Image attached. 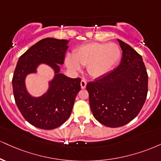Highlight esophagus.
I'll return each instance as SVG.
<instances>
[{
  "label": "esophagus",
  "instance_id": "1",
  "mask_svg": "<svg viewBox=\"0 0 161 161\" xmlns=\"http://www.w3.org/2000/svg\"><path fill=\"white\" fill-rule=\"evenodd\" d=\"M80 85H81V88H82V89L86 88V85H87L86 80H85V79H82V81H81V82H80Z\"/></svg>",
  "mask_w": 161,
  "mask_h": 161
}]
</instances>
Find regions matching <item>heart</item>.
<instances>
[{
	"mask_svg": "<svg viewBox=\"0 0 161 161\" xmlns=\"http://www.w3.org/2000/svg\"><path fill=\"white\" fill-rule=\"evenodd\" d=\"M121 57L117 44L91 42L80 46L68 55L66 63L69 69L79 71L81 66H88V73L93 77H100L109 72Z\"/></svg>",
	"mask_w": 161,
	"mask_h": 161,
	"instance_id": "obj_1",
	"label": "heart"
}]
</instances>
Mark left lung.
I'll return each mask as SVG.
<instances>
[{
  "mask_svg": "<svg viewBox=\"0 0 161 161\" xmlns=\"http://www.w3.org/2000/svg\"><path fill=\"white\" fill-rule=\"evenodd\" d=\"M122 58L117 68L87 84L93 115L102 125L119 127L136 118L148 93V73L142 58L118 40Z\"/></svg>",
  "mask_w": 161,
  "mask_h": 161,
  "instance_id": "obj_1",
  "label": "left lung"
}]
</instances>
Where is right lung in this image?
Masks as SVG:
<instances>
[{
	"label": "right lung",
	"instance_id": "add662e5",
	"mask_svg": "<svg viewBox=\"0 0 161 161\" xmlns=\"http://www.w3.org/2000/svg\"><path fill=\"white\" fill-rule=\"evenodd\" d=\"M68 40L45 38L32 46L21 55L13 77V95L17 107L31 125L44 130H52L68 119L75 97L81 90V79H71L60 73L58 64H63ZM40 63H46L55 71L45 95L32 97L25 87V78L36 72Z\"/></svg>",
	"mask_w": 161,
	"mask_h": 161
}]
</instances>
